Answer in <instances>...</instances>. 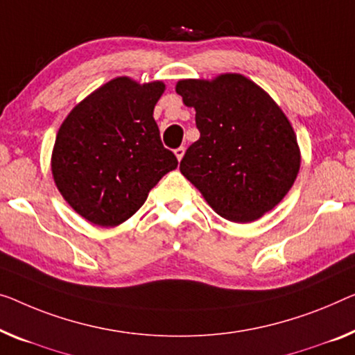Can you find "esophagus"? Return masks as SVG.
Segmentation results:
<instances>
[{"mask_svg": "<svg viewBox=\"0 0 355 355\" xmlns=\"http://www.w3.org/2000/svg\"><path fill=\"white\" fill-rule=\"evenodd\" d=\"M173 153H175L177 159H178V161H182V159H183V156H184V148H183V146H180V148H177V150L173 151Z\"/></svg>", "mask_w": 355, "mask_h": 355, "instance_id": "34e87169", "label": "esophagus"}]
</instances>
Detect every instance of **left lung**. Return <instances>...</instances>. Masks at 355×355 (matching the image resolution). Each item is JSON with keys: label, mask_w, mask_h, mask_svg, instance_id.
<instances>
[{"label": "left lung", "mask_w": 355, "mask_h": 355, "mask_svg": "<svg viewBox=\"0 0 355 355\" xmlns=\"http://www.w3.org/2000/svg\"><path fill=\"white\" fill-rule=\"evenodd\" d=\"M175 91L196 110L200 132L180 172L210 207L234 223H250L276 207L293 187L301 153L271 95L241 73L180 79Z\"/></svg>", "instance_id": "8db88e82"}]
</instances>
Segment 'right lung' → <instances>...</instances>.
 <instances>
[{
    "instance_id": "right-lung-1",
    "label": "right lung",
    "mask_w": 355,
    "mask_h": 355,
    "mask_svg": "<svg viewBox=\"0 0 355 355\" xmlns=\"http://www.w3.org/2000/svg\"><path fill=\"white\" fill-rule=\"evenodd\" d=\"M162 81L118 76L81 100L57 132L51 156L55 187L84 220L102 228L124 223L177 157L162 146L153 111Z\"/></svg>"
}]
</instances>
